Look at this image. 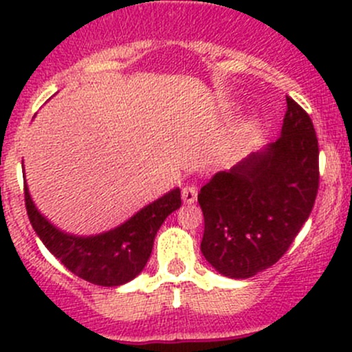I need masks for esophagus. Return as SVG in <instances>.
<instances>
[{
  "mask_svg": "<svg viewBox=\"0 0 352 352\" xmlns=\"http://www.w3.org/2000/svg\"><path fill=\"white\" fill-rule=\"evenodd\" d=\"M197 199V189L194 186H187L182 189V201L186 204H194Z\"/></svg>",
  "mask_w": 352,
  "mask_h": 352,
  "instance_id": "34e87169",
  "label": "esophagus"
}]
</instances>
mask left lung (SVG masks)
Segmentation results:
<instances>
[{
  "label": "left lung",
  "mask_w": 352,
  "mask_h": 352,
  "mask_svg": "<svg viewBox=\"0 0 352 352\" xmlns=\"http://www.w3.org/2000/svg\"><path fill=\"white\" fill-rule=\"evenodd\" d=\"M281 136L201 187V252L232 279L274 265L293 243L318 190V141L310 116L293 98Z\"/></svg>",
  "instance_id": "obj_1"
}]
</instances>
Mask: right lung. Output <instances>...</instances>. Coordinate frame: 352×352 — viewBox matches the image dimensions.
I'll return each instance as SVG.
<instances>
[{
  "instance_id": "right-lung-1",
  "label": "right lung",
  "mask_w": 352,
  "mask_h": 352,
  "mask_svg": "<svg viewBox=\"0 0 352 352\" xmlns=\"http://www.w3.org/2000/svg\"><path fill=\"white\" fill-rule=\"evenodd\" d=\"M180 204V189L175 187L116 228L97 235H73L38 211L25 179V206L38 239L73 274L97 286L116 287L133 281L150 258L160 226Z\"/></svg>"
}]
</instances>
